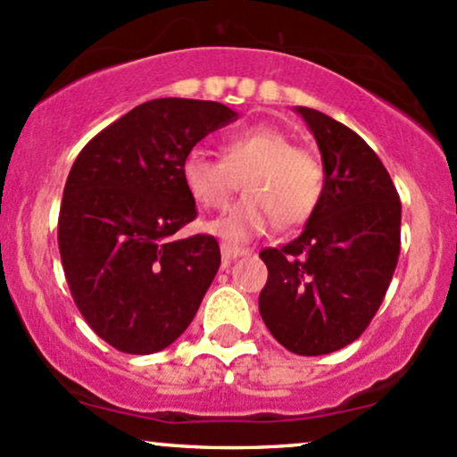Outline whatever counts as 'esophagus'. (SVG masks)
I'll return each mask as SVG.
<instances>
[{"instance_id":"esophagus-1","label":"esophagus","mask_w":457,"mask_h":457,"mask_svg":"<svg viewBox=\"0 0 457 457\" xmlns=\"http://www.w3.org/2000/svg\"><path fill=\"white\" fill-rule=\"evenodd\" d=\"M220 253H222L224 263H230V261H235L237 256L245 254V250L244 248H235V245H230V244H222V245H220Z\"/></svg>"}]
</instances>
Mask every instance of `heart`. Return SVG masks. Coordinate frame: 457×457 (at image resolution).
I'll return each instance as SVG.
<instances>
[{
	"instance_id": "b5f03b06",
	"label": "heart",
	"mask_w": 457,
	"mask_h": 457,
	"mask_svg": "<svg viewBox=\"0 0 457 457\" xmlns=\"http://www.w3.org/2000/svg\"><path fill=\"white\" fill-rule=\"evenodd\" d=\"M242 179L245 196L227 213L203 224L230 245L248 244L280 224L306 222L324 198V166L285 131L254 125L233 133L222 145V160L192 148L181 162L183 187L204 209H220Z\"/></svg>"
}]
</instances>
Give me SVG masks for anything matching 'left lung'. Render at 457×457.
<instances>
[{
  "instance_id": "1",
  "label": "left lung",
  "mask_w": 457,
  "mask_h": 457,
  "mask_svg": "<svg viewBox=\"0 0 457 457\" xmlns=\"http://www.w3.org/2000/svg\"><path fill=\"white\" fill-rule=\"evenodd\" d=\"M324 163V198L302 235L261 250L259 312L280 345L321 356L350 345L380 309L399 259L402 203L373 148L335 118L297 105Z\"/></svg>"
}]
</instances>
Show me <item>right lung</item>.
<instances>
[{
  "label": "right lung",
  "instance_id": "add662e5",
  "mask_svg": "<svg viewBox=\"0 0 457 457\" xmlns=\"http://www.w3.org/2000/svg\"><path fill=\"white\" fill-rule=\"evenodd\" d=\"M237 120L215 101L153 99L81 148L64 186L58 245L71 295L118 352L153 353L186 332L215 271L212 235L177 239L196 218L181 162Z\"/></svg>",
  "mask_w": 457,
  "mask_h": 457
}]
</instances>
